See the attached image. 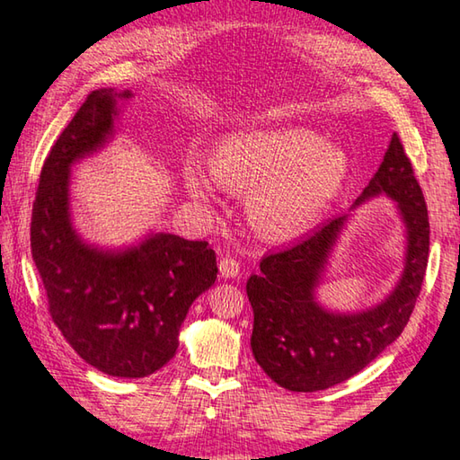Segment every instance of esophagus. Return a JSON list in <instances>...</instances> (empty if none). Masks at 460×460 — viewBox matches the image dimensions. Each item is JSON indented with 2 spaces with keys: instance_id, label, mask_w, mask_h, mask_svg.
<instances>
[{
  "instance_id": "obj_1",
  "label": "esophagus",
  "mask_w": 460,
  "mask_h": 460,
  "mask_svg": "<svg viewBox=\"0 0 460 460\" xmlns=\"http://www.w3.org/2000/svg\"><path fill=\"white\" fill-rule=\"evenodd\" d=\"M219 274L221 278H235L239 274V261L233 258H221Z\"/></svg>"
}]
</instances>
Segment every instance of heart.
<instances>
[{"instance_id": "1", "label": "heart", "mask_w": 460, "mask_h": 460, "mask_svg": "<svg viewBox=\"0 0 460 460\" xmlns=\"http://www.w3.org/2000/svg\"><path fill=\"white\" fill-rule=\"evenodd\" d=\"M349 172L347 155L306 128L249 129L219 146L215 166L189 162L184 184L194 199L217 189L252 192L249 217L271 241L306 233L337 199Z\"/></svg>"}]
</instances>
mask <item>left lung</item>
<instances>
[{
	"mask_svg": "<svg viewBox=\"0 0 460 460\" xmlns=\"http://www.w3.org/2000/svg\"><path fill=\"white\" fill-rule=\"evenodd\" d=\"M377 194L395 202L406 223V266L394 292L369 310L329 313L316 305L329 253L347 217L329 219L294 245L263 255L247 279L253 308L252 351L266 376L290 392H318L353 377L400 337L422 290L430 223L422 189L398 134L355 205Z\"/></svg>",
	"mask_w": 460,
	"mask_h": 460,
	"instance_id": "8db88e82",
	"label": "left lung"
}]
</instances>
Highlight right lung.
<instances>
[{"label": "right lung", "instance_id": "right-lung-1", "mask_svg": "<svg viewBox=\"0 0 460 460\" xmlns=\"http://www.w3.org/2000/svg\"><path fill=\"white\" fill-rule=\"evenodd\" d=\"M93 91L46 158L30 225L32 258L49 313L81 359L111 377H147L172 359L178 331L217 279L207 241L155 233L126 252H101L76 235L68 211V174L113 134L118 99Z\"/></svg>", "mask_w": 460, "mask_h": 460}]
</instances>
